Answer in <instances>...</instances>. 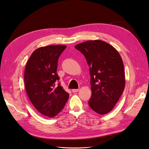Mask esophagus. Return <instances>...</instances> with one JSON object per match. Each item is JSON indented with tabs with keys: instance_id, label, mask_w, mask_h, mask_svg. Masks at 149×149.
Wrapping results in <instances>:
<instances>
[{
	"instance_id": "obj_1",
	"label": "esophagus",
	"mask_w": 149,
	"mask_h": 149,
	"mask_svg": "<svg viewBox=\"0 0 149 149\" xmlns=\"http://www.w3.org/2000/svg\"><path fill=\"white\" fill-rule=\"evenodd\" d=\"M79 90V89H73L72 90V91L73 93H76V92H77Z\"/></svg>"
}]
</instances>
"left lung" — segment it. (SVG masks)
<instances>
[{
    "instance_id": "8db88e82",
    "label": "left lung",
    "mask_w": 149,
    "mask_h": 149,
    "mask_svg": "<svg viewBox=\"0 0 149 149\" xmlns=\"http://www.w3.org/2000/svg\"><path fill=\"white\" fill-rule=\"evenodd\" d=\"M90 67L92 95L88 104L97 113L111 112L125 86L123 63L117 50L100 40H88L75 46Z\"/></svg>"
}]
</instances>
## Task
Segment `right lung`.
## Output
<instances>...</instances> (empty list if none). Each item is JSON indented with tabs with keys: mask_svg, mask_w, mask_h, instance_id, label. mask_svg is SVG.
Segmentation results:
<instances>
[{
	"mask_svg": "<svg viewBox=\"0 0 149 149\" xmlns=\"http://www.w3.org/2000/svg\"><path fill=\"white\" fill-rule=\"evenodd\" d=\"M65 45H48L32 53L24 70L27 95L40 113L52 118L64 108L69 95L60 84L56 73L58 61Z\"/></svg>",
	"mask_w": 149,
	"mask_h": 149,
	"instance_id": "right-lung-1",
	"label": "right lung"
}]
</instances>
